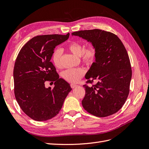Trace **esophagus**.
Instances as JSON below:
<instances>
[{"mask_svg": "<svg viewBox=\"0 0 149 149\" xmlns=\"http://www.w3.org/2000/svg\"><path fill=\"white\" fill-rule=\"evenodd\" d=\"M71 88H76V87H77V86H78V85H76V84H71Z\"/></svg>", "mask_w": 149, "mask_h": 149, "instance_id": "1", "label": "esophagus"}]
</instances>
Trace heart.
Returning <instances> with one entry per match:
<instances>
[{"label": "heart", "instance_id": "heart-1", "mask_svg": "<svg viewBox=\"0 0 149 149\" xmlns=\"http://www.w3.org/2000/svg\"><path fill=\"white\" fill-rule=\"evenodd\" d=\"M68 50L74 55L79 56L80 59L84 64L91 65L96 61L97 50L96 46L93 44H89L84 47V45L81 42L73 41L67 46ZM62 50L57 48L53 51L52 60L53 63L56 68L61 67ZM85 74V70L83 68L67 69L62 72L61 76L67 82L75 83L79 81Z\"/></svg>", "mask_w": 149, "mask_h": 149}]
</instances>
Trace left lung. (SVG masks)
I'll return each mask as SVG.
<instances>
[{"label":"left lung","mask_w":149,"mask_h":149,"mask_svg":"<svg viewBox=\"0 0 149 149\" xmlns=\"http://www.w3.org/2000/svg\"><path fill=\"white\" fill-rule=\"evenodd\" d=\"M96 46L97 55L85 78L84 109L91 114L104 118L119 111L127 100L132 69L127 50L119 37L100 29L80 30L71 33ZM97 80L96 84L89 87Z\"/></svg>","instance_id":"1"}]
</instances>
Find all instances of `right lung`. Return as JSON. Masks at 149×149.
Instances as JSON below:
<instances>
[{
  "label": "right lung",
  "mask_w": 149,
  "mask_h": 149,
  "mask_svg": "<svg viewBox=\"0 0 149 149\" xmlns=\"http://www.w3.org/2000/svg\"><path fill=\"white\" fill-rule=\"evenodd\" d=\"M69 35L36 36L18 54L13 68L15 97L22 110L35 120H47L56 116L71 91L70 84L59 78L50 61L54 49ZM46 81H54L55 86L46 88Z\"/></svg>",
  "instance_id": "add662e5"
}]
</instances>
